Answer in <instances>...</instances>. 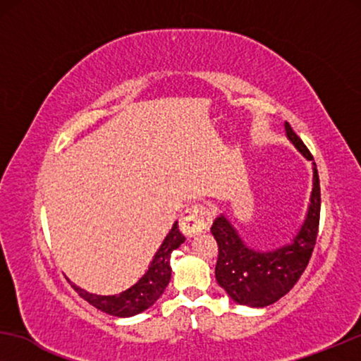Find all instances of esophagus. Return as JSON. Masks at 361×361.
<instances>
[{"label":"esophagus","mask_w":361,"mask_h":361,"mask_svg":"<svg viewBox=\"0 0 361 361\" xmlns=\"http://www.w3.org/2000/svg\"><path fill=\"white\" fill-rule=\"evenodd\" d=\"M212 224V210L207 205L197 204L187 209L180 216V231L187 236H194L209 230Z\"/></svg>","instance_id":"1"}]
</instances>
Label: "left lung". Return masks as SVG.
I'll return each mask as SVG.
<instances>
[{
	"label": "left lung",
	"instance_id": "obj_1",
	"mask_svg": "<svg viewBox=\"0 0 361 361\" xmlns=\"http://www.w3.org/2000/svg\"><path fill=\"white\" fill-rule=\"evenodd\" d=\"M284 128L289 141L299 152H302L309 161H314L307 146L295 135L288 121ZM319 220L320 184L314 162V187L307 216L290 243L273 251H255L245 245L225 215L216 216L210 228L219 245V259L215 266L216 283L236 304L248 307H266L274 304L294 288L307 268L317 240Z\"/></svg>",
	"mask_w": 361,
	"mask_h": 361
}]
</instances>
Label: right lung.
<instances>
[{
  "label": "right lung",
  "mask_w": 361,
  "mask_h": 361,
  "mask_svg": "<svg viewBox=\"0 0 361 361\" xmlns=\"http://www.w3.org/2000/svg\"><path fill=\"white\" fill-rule=\"evenodd\" d=\"M184 241V235L179 231V225L176 221L164 241H162L159 250H157L154 258H152L149 268L142 274V278L136 284H133L130 289L123 290L120 294L98 295L87 293L85 289L78 288L73 283L71 284L80 298L85 299L88 304H92L93 307L100 309L102 312L115 315V317H131V315L149 309L164 293L171 281V253L179 248Z\"/></svg>",
  "instance_id": "obj_1"
}]
</instances>
